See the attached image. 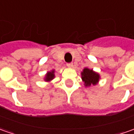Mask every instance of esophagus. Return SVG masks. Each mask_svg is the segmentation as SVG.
<instances>
[{"label": "esophagus", "mask_w": 134, "mask_h": 134, "mask_svg": "<svg viewBox=\"0 0 134 134\" xmlns=\"http://www.w3.org/2000/svg\"><path fill=\"white\" fill-rule=\"evenodd\" d=\"M67 66L68 67H73V64H72V63H67Z\"/></svg>", "instance_id": "obj_1"}]
</instances>
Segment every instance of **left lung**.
I'll return each mask as SVG.
<instances>
[{"label":"left lung","mask_w":134,"mask_h":134,"mask_svg":"<svg viewBox=\"0 0 134 134\" xmlns=\"http://www.w3.org/2000/svg\"><path fill=\"white\" fill-rule=\"evenodd\" d=\"M82 79L85 83L86 86H90L91 85H95L99 81L100 76L98 73L94 72L92 70H90L88 68H84L83 70Z\"/></svg>","instance_id":"left-lung-1"}]
</instances>
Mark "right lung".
<instances>
[{"mask_svg":"<svg viewBox=\"0 0 134 134\" xmlns=\"http://www.w3.org/2000/svg\"><path fill=\"white\" fill-rule=\"evenodd\" d=\"M54 78V70L51 71V72H49L47 75H46V78H45V81H49L52 79Z\"/></svg>","mask_w":134,"mask_h":134,"instance_id":"add662e5","label":"right lung"}]
</instances>
